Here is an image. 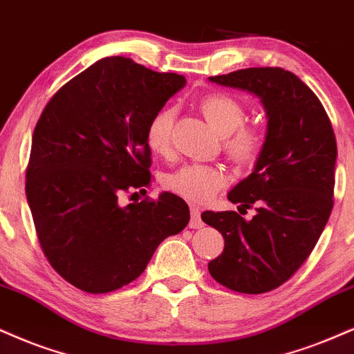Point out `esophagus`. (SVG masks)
Segmentation results:
<instances>
[{
	"instance_id": "esophagus-1",
	"label": "esophagus",
	"mask_w": 354,
	"mask_h": 354,
	"mask_svg": "<svg viewBox=\"0 0 354 354\" xmlns=\"http://www.w3.org/2000/svg\"><path fill=\"white\" fill-rule=\"evenodd\" d=\"M190 223H189V226L190 228H194V230H198V228H202L203 226V221H202V216H200V208L197 207V205H192L190 207Z\"/></svg>"
}]
</instances>
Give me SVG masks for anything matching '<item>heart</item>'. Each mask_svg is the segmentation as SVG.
<instances>
[{
	"mask_svg": "<svg viewBox=\"0 0 354 354\" xmlns=\"http://www.w3.org/2000/svg\"><path fill=\"white\" fill-rule=\"evenodd\" d=\"M203 116L215 131L223 136V149L236 164H252L264 147V134L257 126L243 124L246 120V108L230 93H210L198 103ZM172 108L165 106L151 118L146 129V141L151 151L165 156L172 149ZM228 182L220 167L207 164H185L165 177V189L178 197L195 203L212 200Z\"/></svg>",
	"mask_w": 354,
	"mask_h": 354,
	"instance_id": "obj_1",
	"label": "heart"
}]
</instances>
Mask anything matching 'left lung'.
<instances>
[{
    "label": "left lung",
    "mask_w": 354,
    "mask_h": 354,
    "mask_svg": "<svg viewBox=\"0 0 354 354\" xmlns=\"http://www.w3.org/2000/svg\"><path fill=\"white\" fill-rule=\"evenodd\" d=\"M215 84L251 91L268 115V134L254 172L228 194L244 208L203 212L220 231L225 250L208 263L212 277L241 294L277 289L310 256L333 208L337 139L317 95L279 67H254L210 77Z\"/></svg>",
    "instance_id": "left-lung-1"
}]
</instances>
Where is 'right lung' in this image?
Here are the masks:
<instances>
[{
	"mask_svg": "<svg viewBox=\"0 0 354 354\" xmlns=\"http://www.w3.org/2000/svg\"><path fill=\"white\" fill-rule=\"evenodd\" d=\"M184 85L178 73L106 57L60 86L44 108L26 197L47 261L77 289L106 294L128 286L157 246L189 223V205L169 192L118 203L124 192L149 187L147 124Z\"/></svg>",
	"mask_w": 354,
	"mask_h": 354,
	"instance_id": "add662e5",
	"label": "right lung"
}]
</instances>
